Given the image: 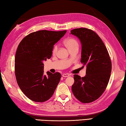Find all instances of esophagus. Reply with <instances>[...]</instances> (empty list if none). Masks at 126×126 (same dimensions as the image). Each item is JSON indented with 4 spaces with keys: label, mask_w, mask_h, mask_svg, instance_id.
I'll list each match as a JSON object with an SVG mask.
<instances>
[{
    "label": "esophagus",
    "mask_w": 126,
    "mask_h": 126,
    "mask_svg": "<svg viewBox=\"0 0 126 126\" xmlns=\"http://www.w3.org/2000/svg\"><path fill=\"white\" fill-rule=\"evenodd\" d=\"M69 76H70L69 74H67V73H64V74H63V77H69Z\"/></svg>",
    "instance_id": "34e87169"
}]
</instances>
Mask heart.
Instances as JSON below:
<instances>
[{
  "label": "heart",
  "mask_w": 126,
  "mask_h": 126,
  "mask_svg": "<svg viewBox=\"0 0 126 126\" xmlns=\"http://www.w3.org/2000/svg\"><path fill=\"white\" fill-rule=\"evenodd\" d=\"M64 44L69 50L71 48H75V47H78V48L79 47V43H78V41L74 38H68L65 41ZM57 50H58V46L57 45H55L53 46L52 49V54L55 55Z\"/></svg>",
  "instance_id": "1"
}]
</instances>
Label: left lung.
Returning a JSON list of instances; mask_svg holds the SVG:
<instances>
[{
    "mask_svg": "<svg viewBox=\"0 0 126 126\" xmlns=\"http://www.w3.org/2000/svg\"><path fill=\"white\" fill-rule=\"evenodd\" d=\"M71 34L81 41V63L86 67L85 77L74 75L72 91L82 103H92L98 99L106 89L112 71V62L103 42L93 31L75 28L71 31Z\"/></svg>",
    "mask_w": 126,
    "mask_h": 126,
    "instance_id": "1",
    "label": "left lung"
}]
</instances>
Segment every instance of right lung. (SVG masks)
<instances>
[{
    "label": "right lung",
    "instance_id": "obj_1",
    "mask_svg": "<svg viewBox=\"0 0 126 126\" xmlns=\"http://www.w3.org/2000/svg\"><path fill=\"white\" fill-rule=\"evenodd\" d=\"M63 31L41 30L31 33L20 41L15 56L14 70L20 90L36 102L48 100L59 83L61 74L47 72L44 75V61L52 56L53 45L64 36Z\"/></svg>",
    "mask_w": 126,
    "mask_h": 126
}]
</instances>
